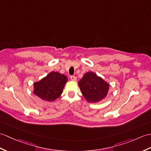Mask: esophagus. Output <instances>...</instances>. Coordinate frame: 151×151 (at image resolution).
Here are the masks:
<instances>
[{
    "label": "esophagus",
    "instance_id": "esophagus-1",
    "mask_svg": "<svg viewBox=\"0 0 151 151\" xmlns=\"http://www.w3.org/2000/svg\"><path fill=\"white\" fill-rule=\"evenodd\" d=\"M71 80L73 81H76V77L75 76H71Z\"/></svg>",
    "mask_w": 151,
    "mask_h": 151
}]
</instances>
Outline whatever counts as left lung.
I'll return each mask as SVG.
<instances>
[{"label":"left lung","mask_w":151,"mask_h":151,"mask_svg":"<svg viewBox=\"0 0 151 151\" xmlns=\"http://www.w3.org/2000/svg\"><path fill=\"white\" fill-rule=\"evenodd\" d=\"M82 95L89 103L100 102L106 98L109 83L92 71L86 73L78 82Z\"/></svg>","instance_id":"obj_1"}]
</instances>
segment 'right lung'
I'll use <instances>...</instances> for the list:
<instances>
[{"instance_id":"1","label":"right lung","mask_w":151,"mask_h":151,"mask_svg":"<svg viewBox=\"0 0 151 151\" xmlns=\"http://www.w3.org/2000/svg\"><path fill=\"white\" fill-rule=\"evenodd\" d=\"M68 80L65 75L51 71L39 81L34 82L33 93L42 100L53 101L60 96Z\"/></svg>"}]
</instances>
